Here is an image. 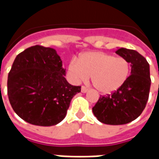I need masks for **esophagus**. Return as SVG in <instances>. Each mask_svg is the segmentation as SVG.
Instances as JSON below:
<instances>
[{
  "label": "esophagus",
  "instance_id": "1",
  "mask_svg": "<svg viewBox=\"0 0 159 159\" xmlns=\"http://www.w3.org/2000/svg\"><path fill=\"white\" fill-rule=\"evenodd\" d=\"M81 91H82V93H87L89 89H88V88H86L85 86L82 87V89H81Z\"/></svg>",
  "mask_w": 159,
  "mask_h": 159
}]
</instances>
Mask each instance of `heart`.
<instances>
[{
    "mask_svg": "<svg viewBox=\"0 0 159 159\" xmlns=\"http://www.w3.org/2000/svg\"><path fill=\"white\" fill-rule=\"evenodd\" d=\"M76 81H86L91 76L93 87L101 93H111L126 83L130 72L129 62L123 57L104 52H87L72 60L68 66Z\"/></svg>",
    "mask_w": 159,
    "mask_h": 159,
    "instance_id": "obj_1",
    "label": "heart"
}]
</instances>
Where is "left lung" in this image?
I'll return each mask as SVG.
<instances>
[{"label":"left lung","mask_w":159,"mask_h":159,"mask_svg":"<svg viewBox=\"0 0 159 159\" xmlns=\"http://www.w3.org/2000/svg\"><path fill=\"white\" fill-rule=\"evenodd\" d=\"M116 53L131 64V75L120 89L100 95L92 109L97 119L110 125L126 124L136 119L146 107L151 87L150 66L143 56L124 48L117 49Z\"/></svg>","instance_id":"obj_1"}]
</instances>
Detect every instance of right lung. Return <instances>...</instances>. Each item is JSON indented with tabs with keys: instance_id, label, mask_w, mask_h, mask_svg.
I'll return each instance as SVG.
<instances>
[{
	"instance_id": "right-lung-1",
	"label": "right lung",
	"mask_w": 159,
	"mask_h": 159,
	"mask_svg": "<svg viewBox=\"0 0 159 159\" xmlns=\"http://www.w3.org/2000/svg\"><path fill=\"white\" fill-rule=\"evenodd\" d=\"M65 76L55 49L36 45L18 54L7 78V95L16 114L33 125L60 123L71 99L81 92Z\"/></svg>"
}]
</instances>
